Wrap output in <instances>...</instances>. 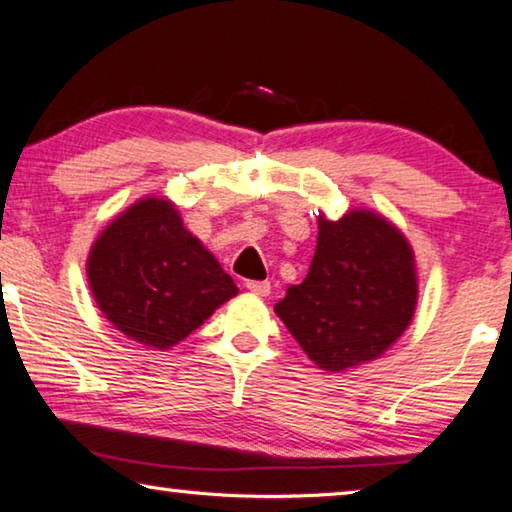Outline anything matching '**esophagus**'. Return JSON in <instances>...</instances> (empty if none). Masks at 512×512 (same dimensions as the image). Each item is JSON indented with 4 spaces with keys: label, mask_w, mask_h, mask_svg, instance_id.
Wrapping results in <instances>:
<instances>
[{
    "label": "esophagus",
    "mask_w": 512,
    "mask_h": 512,
    "mask_svg": "<svg viewBox=\"0 0 512 512\" xmlns=\"http://www.w3.org/2000/svg\"><path fill=\"white\" fill-rule=\"evenodd\" d=\"M246 289L250 293H255V296H268V293H271V282H268V280H248Z\"/></svg>",
    "instance_id": "34e87169"
}]
</instances>
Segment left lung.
<instances>
[{
	"mask_svg": "<svg viewBox=\"0 0 512 512\" xmlns=\"http://www.w3.org/2000/svg\"><path fill=\"white\" fill-rule=\"evenodd\" d=\"M415 255L395 223L363 207L339 221L318 214L309 273L275 305L307 357L327 372L375 361L411 325Z\"/></svg>",
	"mask_w": 512,
	"mask_h": 512,
	"instance_id": "8db88e82",
	"label": "left lung"
}]
</instances>
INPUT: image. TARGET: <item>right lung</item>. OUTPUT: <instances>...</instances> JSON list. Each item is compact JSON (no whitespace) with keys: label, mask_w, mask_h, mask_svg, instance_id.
Returning a JSON list of instances; mask_svg holds the SVG:
<instances>
[{"label":"right lung","mask_w":512,"mask_h":512,"mask_svg":"<svg viewBox=\"0 0 512 512\" xmlns=\"http://www.w3.org/2000/svg\"><path fill=\"white\" fill-rule=\"evenodd\" d=\"M94 302L112 327L151 350H169L239 289L164 196H146L94 239L88 262Z\"/></svg>","instance_id":"obj_1"}]
</instances>
